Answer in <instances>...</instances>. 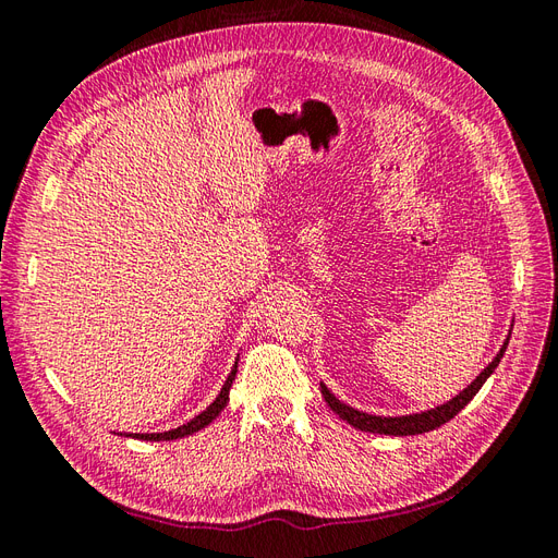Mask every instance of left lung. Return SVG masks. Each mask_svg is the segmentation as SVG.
I'll return each instance as SVG.
<instances>
[{"instance_id": "left-lung-1", "label": "left lung", "mask_w": 558, "mask_h": 558, "mask_svg": "<svg viewBox=\"0 0 558 558\" xmlns=\"http://www.w3.org/2000/svg\"><path fill=\"white\" fill-rule=\"evenodd\" d=\"M512 335V332H510ZM510 335L505 337V342L500 347V351L496 353V359L488 363L480 377L475 381H470L468 388H463V391L451 398L449 402L445 404H437V408L433 410H426V412H418V414H402V416H377V414H367V412H361V410H353L349 408V404H344L342 400H337L332 396L330 388L326 384H320V393H324L328 408L340 416L342 421H347L349 426L359 428V430H365V433H377V435H421V433H428V430H435L440 428L442 424H447V421H451L456 414H459L465 404L477 396V391L482 388V384L494 375V369L498 367L500 359L505 349H508V342H510Z\"/></svg>"}]
</instances>
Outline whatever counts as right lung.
Instances as JSON below:
<instances>
[{"label":"right lung","mask_w":558,"mask_h":558,"mask_svg":"<svg viewBox=\"0 0 558 558\" xmlns=\"http://www.w3.org/2000/svg\"><path fill=\"white\" fill-rule=\"evenodd\" d=\"M238 361H240V356H238ZM234 375H238V363L232 365L230 375H228V379H226V384H223V388H221V393L216 396V400L209 404V408H207L205 412H199L195 418H191L189 424H183V426L172 428V430H165V433H128V437H137V440H146V442H162V440L167 442V440H179V437L193 435V433L202 430L205 426H209L211 421L223 412V408H226L228 400H230V386H232V381H234ZM121 435H123V433H121Z\"/></svg>","instance_id":"1"}]
</instances>
